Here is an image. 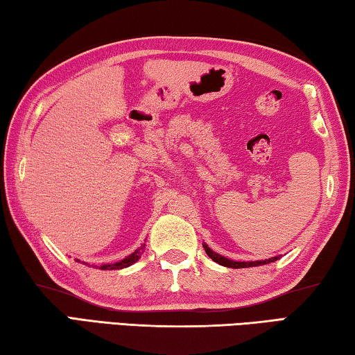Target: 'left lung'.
<instances>
[{
  "instance_id": "obj_1",
  "label": "left lung",
  "mask_w": 355,
  "mask_h": 355,
  "mask_svg": "<svg viewBox=\"0 0 355 355\" xmlns=\"http://www.w3.org/2000/svg\"><path fill=\"white\" fill-rule=\"evenodd\" d=\"M202 247H205L207 257L211 258L212 261H216L217 264L220 266H225V267H231V269H243V267H257V266H264V264H270V263H275L277 259H280V257H274V258H269V259H259V261H232L222 257V254H218L214 252L211 247H207L206 243H202Z\"/></svg>"
}]
</instances>
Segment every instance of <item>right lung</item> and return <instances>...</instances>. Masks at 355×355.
Returning <instances> with one entry per match:
<instances>
[{
    "label": "right lung",
    "mask_w": 355,
    "mask_h": 355,
    "mask_svg": "<svg viewBox=\"0 0 355 355\" xmlns=\"http://www.w3.org/2000/svg\"><path fill=\"white\" fill-rule=\"evenodd\" d=\"M143 252H144V243H143L141 247H138L135 252L130 253L129 257H125L124 259L116 261V263H113V264H102V266H94V267H97V269H101V270H119V269H124V267H129L133 263H137V261L141 258V253ZM77 263H81V261L77 259Z\"/></svg>",
    "instance_id": "add662e5"
}]
</instances>
